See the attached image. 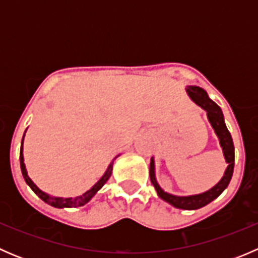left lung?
I'll return each mask as SVG.
<instances>
[{
    "mask_svg": "<svg viewBox=\"0 0 258 258\" xmlns=\"http://www.w3.org/2000/svg\"><path fill=\"white\" fill-rule=\"evenodd\" d=\"M186 92L187 95L189 96V98H191L197 106L204 108L207 112V118H209L211 126L215 130V134L217 135L218 140H220V145L221 147H222L223 156H225L226 162L228 163L227 168H226L222 178H221L220 181H218V183H216L212 188H210L209 191L206 192H202V194L191 195V196H176V195L167 194V192H165L161 188L157 179H156L155 160H153V157L151 158L150 163V178L152 184L155 186L156 191H157V195L163 200V201L168 202V204L172 205L176 209L199 210L201 209V207L209 205L210 202H212L215 199H217V197L227 188L228 183H230L231 178H232L233 166H235V146H233L231 134L228 132L227 127H226L222 110H221L220 106H218L217 103H215L211 100L206 91H205L204 88L199 87V86H188V87L186 88Z\"/></svg>",
    "mask_w": 258,
    "mask_h": 258,
    "instance_id": "left-lung-1",
    "label": "left lung"
}]
</instances>
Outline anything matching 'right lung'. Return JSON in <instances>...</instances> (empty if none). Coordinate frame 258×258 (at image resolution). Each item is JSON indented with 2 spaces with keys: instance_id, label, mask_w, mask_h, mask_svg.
Returning <instances> with one entry per match:
<instances>
[{
  "instance_id": "right-lung-1",
  "label": "right lung",
  "mask_w": 258,
  "mask_h": 258,
  "mask_svg": "<svg viewBox=\"0 0 258 258\" xmlns=\"http://www.w3.org/2000/svg\"><path fill=\"white\" fill-rule=\"evenodd\" d=\"M23 137H25V135H23ZM23 137H22V142H21V151H20V163H21V171H22L23 178H25L26 183L31 187V189H32V191L35 192V194L37 195L42 201H45L46 204L51 205L52 207H56V209H64V207H67V209H72V207H80L87 204V202L90 201V200L92 199V197L95 196L101 188H102V186L108 181V178L111 177V173H112V167H113V161L119 156V155L116 156V157L113 158V161L110 163V166L107 167L106 172L103 173L102 177L98 179V181L83 195L75 197V199H72V197H69V199H63V197H53V196H49V195L46 194V192L41 191V189L33 183L32 179L28 177L27 170H26L25 162H23Z\"/></svg>"
}]
</instances>
